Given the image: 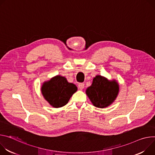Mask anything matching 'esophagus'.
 <instances>
[{
    "label": "esophagus",
    "mask_w": 155,
    "mask_h": 155,
    "mask_svg": "<svg viewBox=\"0 0 155 155\" xmlns=\"http://www.w3.org/2000/svg\"><path fill=\"white\" fill-rule=\"evenodd\" d=\"M78 87L79 89H83L84 87V83H79L78 84Z\"/></svg>",
    "instance_id": "esophagus-1"
}]
</instances>
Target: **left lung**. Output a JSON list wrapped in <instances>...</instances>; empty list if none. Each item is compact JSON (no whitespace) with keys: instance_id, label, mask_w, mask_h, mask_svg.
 <instances>
[{"instance_id":"left-lung-1","label":"left lung","mask_w":155,"mask_h":155,"mask_svg":"<svg viewBox=\"0 0 155 155\" xmlns=\"http://www.w3.org/2000/svg\"><path fill=\"white\" fill-rule=\"evenodd\" d=\"M119 90V85L116 80L109 81L104 76L97 75L93 79L92 85L85 92L94 106L104 108L113 104Z\"/></svg>"}]
</instances>
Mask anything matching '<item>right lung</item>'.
I'll use <instances>...</instances> for the list:
<instances>
[{"label": "right lung", "mask_w": 155, "mask_h": 155, "mask_svg": "<svg viewBox=\"0 0 155 155\" xmlns=\"http://www.w3.org/2000/svg\"><path fill=\"white\" fill-rule=\"evenodd\" d=\"M77 90L74 84L68 82L64 77L60 75L44 82L41 87L44 98L54 108H60L66 105Z\"/></svg>", "instance_id": "right-lung-1"}]
</instances>
